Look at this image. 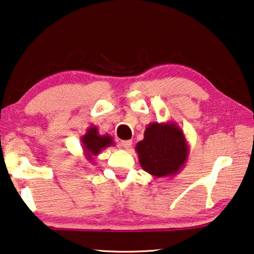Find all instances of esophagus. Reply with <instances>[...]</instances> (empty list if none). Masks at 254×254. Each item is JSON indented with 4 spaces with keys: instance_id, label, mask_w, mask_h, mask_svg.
<instances>
[{
    "instance_id": "esophagus-1",
    "label": "esophagus",
    "mask_w": 254,
    "mask_h": 254,
    "mask_svg": "<svg viewBox=\"0 0 254 254\" xmlns=\"http://www.w3.org/2000/svg\"><path fill=\"white\" fill-rule=\"evenodd\" d=\"M132 145V141L131 140H124V141H121L120 142V146L123 147V149L126 150H128Z\"/></svg>"
}]
</instances>
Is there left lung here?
<instances>
[{"instance_id": "1", "label": "left lung", "mask_w": 254, "mask_h": 254, "mask_svg": "<svg viewBox=\"0 0 254 254\" xmlns=\"http://www.w3.org/2000/svg\"><path fill=\"white\" fill-rule=\"evenodd\" d=\"M135 151L145 172L154 178L173 177L186 165L189 144L177 123L152 122L144 131V139L137 143Z\"/></svg>"}]
</instances>
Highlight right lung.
<instances>
[{
	"label": "right lung",
	"mask_w": 254,
	"mask_h": 254,
	"mask_svg": "<svg viewBox=\"0 0 254 254\" xmlns=\"http://www.w3.org/2000/svg\"><path fill=\"white\" fill-rule=\"evenodd\" d=\"M81 143L85 159L89 161L90 163L94 162L96 156H98L101 153V151L104 150L105 147L114 145L112 136L109 134L101 135L98 127L95 126H91L87 127L85 134L81 137Z\"/></svg>",
	"instance_id": "add662e5"
}]
</instances>
